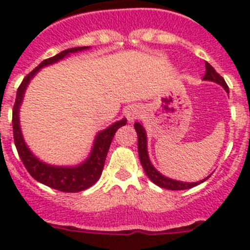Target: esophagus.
Returning <instances> with one entry per match:
<instances>
[{
    "label": "esophagus",
    "mask_w": 250,
    "mask_h": 250,
    "mask_svg": "<svg viewBox=\"0 0 250 250\" xmlns=\"http://www.w3.org/2000/svg\"><path fill=\"white\" fill-rule=\"evenodd\" d=\"M140 115V109L138 106H130L126 110V118L129 121H134Z\"/></svg>",
    "instance_id": "34e87169"
}]
</instances>
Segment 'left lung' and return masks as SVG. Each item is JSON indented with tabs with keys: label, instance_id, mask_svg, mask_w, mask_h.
<instances>
[{
	"label": "left lung",
	"instance_id": "obj_1",
	"mask_svg": "<svg viewBox=\"0 0 250 250\" xmlns=\"http://www.w3.org/2000/svg\"><path fill=\"white\" fill-rule=\"evenodd\" d=\"M204 80L208 81H214V83H219L222 85L223 87L225 89V91L229 94V87L227 85V83L224 81L222 76H220L218 72L215 71L213 68V66L210 63L205 62V75L203 77ZM134 127L136 130V134H138V150H139V158H140V163L144 167L145 174L147 175V178L151 180L154 184H156L158 187L164 188V189H169V190H185V189H190V188L196 187L200 183L205 182L208 178L203 179L200 182L196 183H183V182H178V180H173V179H169L167 176H164L163 174H160L155 167H152V164L150 163L149 155H147V147H146V132H145L144 127L141 125L140 123H135L134 124Z\"/></svg>",
	"mask_w": 250,
	"mask_h": 250
}]
</instances>
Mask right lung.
Instances as JSON below:
<instances>
[{"label":"right lung","mask_w":250,"mask_h":250,"mask_svg":"<svg viewBox=\"0 0 250 250\" xmlns=\"http://www.w3.org/2000/svg\"><path fill=\"white\" fill-rule=\"evenodd\" d=\"M86 48L89 47L85 46V47L67 48L65 51H61L56 56L43 60L42 62L40 63L36 68H34L30 74L26 75L25 79L22 80L21 85L19 86V90H17L16 101H15L12 110L13 140H15L17 152H19L20 158H21L25 167L27 169L30 175L36 179L37 182L42 183V184L47 185L52 189H56V190L63 191V193L83 191L98 182L99 178L101 176V173H103L106 155H107V151H109L110 144H111L115 132L118 131L119 127L124 126L126 124V119H123L118 123L112 124L111 126L99 132L96 139H95V144L91 150V154H90L89 158L83 161V164L77 165V167H52V165L45 164L42 161H40L30 151L27 145L25 144V140H23L21 134V127H20L19 111L26 87H27L30 80L35 76V74L39 71L40 68L57 62L59 60H62L63 57L68 56L70 54L86 50Z\"/></svg>","instance_id":"right-lung-1"}]
</instances>
